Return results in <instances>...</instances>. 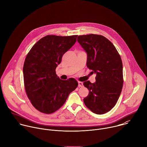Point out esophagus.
I'll list each match as a JSON object with an SVG mask.
<instances>
[{"instance_id":"obj_1","label":"esophagus","mask_w":147,"mask_h":147,"mask_svg":"<svg viewBox=\"0 0 147 147\" xmlns=\"http://www.w3.org/2000/svg\"><path fill=\"white\" fill-rule=\"evenodd\" d=\"M83 83L82 82H78V86L79 87H83Z\"/></svg>"}]
</instances>
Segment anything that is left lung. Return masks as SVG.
<instances>
[{
    "mask_svg": "<svg viewBox=\"0 0 147 147\" xmlns=\"http://www.w3.org/2000/svg\"><path fill=\"white\" fill-rule=\"evenodd\" d=\"M78 42L87 53V66L96 74V82L83 83L89 90L83 98L93 112L102 115L116 104L123 84V64L114 45L102 35L89 34L78 37Z\"/></svg>",
    "mask_w": 147,
    "mask_h": 147,
    "instance_id": "8db88e82",
    "label": "left lung"
}]
</instances>
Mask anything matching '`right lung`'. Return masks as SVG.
I'll use <instances>...</instances> for the list:
<instances>
[{"instance_id":"right-lung-1","label":"right lung","mask_w":147,"mask_h":147,"mask_svg":"<svg viewBox=\"0 0 147 147\" xmlns=\"http://www.w3.org/2000/svg\"><path fill=\"white\" fill-rule=\"evenodd\" d=\"M78 35H47L37 42L27 54L23 67L25 89L28 98L39 111L51 113L65 102L78 87L74 78L63 80L55 69L63 55L76 42Z\"/></svg>"}]
</instances>
